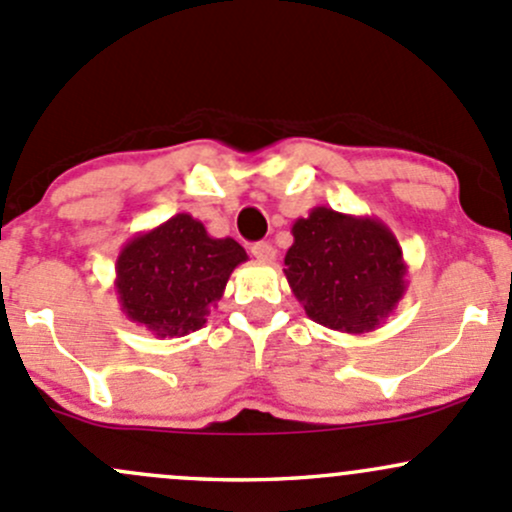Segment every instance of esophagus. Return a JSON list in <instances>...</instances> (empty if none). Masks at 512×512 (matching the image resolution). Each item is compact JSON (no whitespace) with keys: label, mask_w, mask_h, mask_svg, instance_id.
Returning <instances> with one entry per match:
<instances>
[{"label":"esophagus","mask_w":512,"mask_h":512,"mask_svg":"<svg viewBox=\"0 0 512 512\" xmlns=\"http://www.w3.org/2000/svg\"><path fill=\"white\" fill-rule=\"evenodd\" d=\"M251 254H254L258 261L271 263L273 258H276V249H273V246L268 244V241H256V244L251 246Z\"/></svg>","instance_id":"1"}]
</instances>
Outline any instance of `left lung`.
<instances>
[{
	"label": "left lung",
	"instance_id": "1",
	"mask_svg": "<svg viewBox=\"0 0 512 512\" xmlns=\"http://www.w3.org/2000/svg\"><path fill=\"white\" fill-rule=\"evenodd\" d=\"M290 232L283 273L312 322L366 334L393 315L408 288V263L381 219L315 207Z\"/></svg>",
	"mask_w": 512,
	"mask_h": 512
}]
</instances>
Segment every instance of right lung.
<instances>
[{
    "instance_id": "1",
    "label": "right lung",
    "mask_w": 512,
    "mask_h": 512,
    "mask_svg": "<svg viewBox=\"0 0 512 512\" xmlns=\"http://www.w3.org/2000/svg\"><path fill=\"white\" fill-rule=\"evenodd\" d=\"M246 251L232 236L214 239L188 212L131 236L117 256L114 290L122 312L158 339L205 327Z\"/></svg>"
}]
</instances>
